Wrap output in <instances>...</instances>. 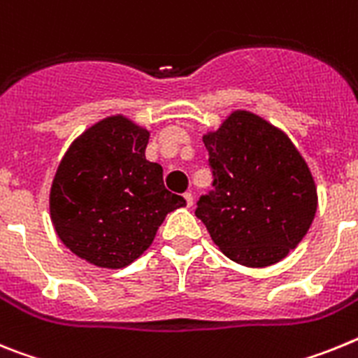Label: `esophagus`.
I'll return each instance as SVG.
<instances>
[{
    "instance_id": "1",
    "label": "esophagus",
    "mask_w": 358,
    "mask_h": 358,
    "mask_svg": "<svg viewBox=\"0 0 358 358\" xmlns=\"http://www.w3.org/2000/svg\"><path fill=\"white\" fill-rule=\"evenodd\" d=\"M183 200H185L187 207H191V205H192V194H191V192H183Z\"/></svg>"
}]
</instances>
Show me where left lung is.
Masks as SVG:
<instances>
[{"instance_id":"8db88e82","label":"left lung","mask_w":358,"mask_h":358,"mask_svg":"<svg viewBox=\"0 0 358 358\" xmlns=\"http://www.w3.org/2000/svg\"><path fill=\"white\" fill-rule=\"evenodd\" d=\"M213 189L196 216L229 259L245 266L281 261L308 232L317 191L290 138L248 111H236L203 136Z\"/></svg>"}]
</instances>
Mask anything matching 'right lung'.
Returning <instances> with one entry per match:
<instances>
[{
  "label": "right lung",
  "instance_id": "obj_1",
  "mask_svg": "<svg viewBox=\"0 0 358 358\" xmlns=\"http://www.w3.org/2000/svg\"><path fill=\"white\" fill-rule=\"evenodd\" d=\"M149 133L110 117L80 135L55 173L50 214L76 256L122 268L153 243L167 213L185 205L164 185L162 167L145 160Z\"/></svg>",
  "mask_w": 358,
  "mask_h": 358
}]
</instances>
